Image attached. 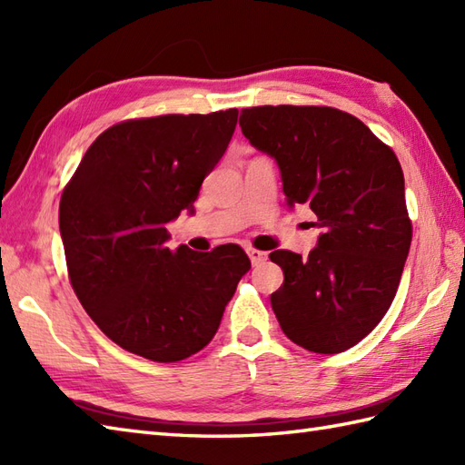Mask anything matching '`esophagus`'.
I'll return each instance as SVG.
<instances>
[{
    "mask_svg": "<svg viewBox=\"0 0 465 465\" xmlns=\"http://www.w3.org/2000/svg\"><path fill=\"white\" fill-rule=\"evenodd\" d=\"M248 255H250V260H252L253 265H258V263L268 260V253L262 252V250H255V248H248Z\"/></svg>",
    "mask_w": 465,
    "mask_h": 465,
    "instance_id": "esophagus-1",
    "label": "esophagus"
}]
</instances>
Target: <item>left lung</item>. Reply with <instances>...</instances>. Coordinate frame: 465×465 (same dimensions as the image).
I'll return each instance as SVG.
<instances>
[{"label": "left lung", "mask_w": 465, "mask_h": 465, "mask_svg": "<svg viewBox=\"0 0 465 465\" xmlns=\"http://www.w3.org/2000/svg\"><path fill=\"white\" fill-rule=\"evenodd\" d=\"M250 143L278 163L288 205L308 203L323 233L308 258L275 250L283 270L272 308L283 333L313 353L361 341L396 298L411 243L403 172L358 117L325 105L242 110Z\"/></svg>", "instance_id": "left-lung-1"}]
</instances>
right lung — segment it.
I'll list each match as a JSON object with an SVG mask.
<instances>
[{"label":"right lung","instance_id":"1","mask_svg":"<svg viewBox=\"0 0 465 465\" xmlns=\"http://www.w3.org/2000/svg\"><path fill=\"white\" fill-rule=\"evenodd\" d=\"M238 110L127 120L85 152L59 202L72 288L120 348L170 363L212 341L252 263L235 243L167 248V223L193 213L203 177L230 143Z\"/></svg>","mask_w":465,"mask_h":465}]
</instances>
